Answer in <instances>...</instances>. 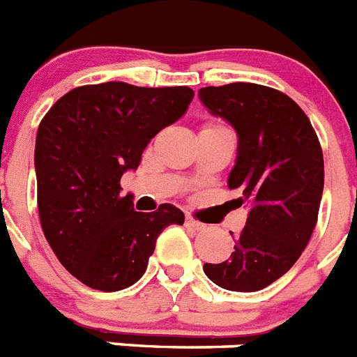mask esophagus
Masks as SVG:
<instances>
[{
    "instance_id": "34e87169",
    "label": "esophagus",
    "mask_w": 357,
    "mask_h": 357,
    "mask_svg": "<svg viewBox=\"0 0 357 357\" xmlns=\"http://www.w3.org/2000/svg\"><path fill=\"white\" fill-rule=\"evenodd\" d=\"M185 225H188V227H191V229H195V231H202L204 227H206L202 222L195 220L193 216H185Z\"/></svg>"
}]
</instances>
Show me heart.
I'll return each instance as SVG.
<instances>
[{
	"instance_id": "b5f03b06",
	"label": "heart",
	"mask_w": 357,
	"mask_h": 357,
	"mask_svg": "<svg viewBox=\"0 0 357 357\" xmlns=\"http://www.w3.org/2000/svg\"><path fill=\"white\" fill-rule=\"evenodd\" d=\"M206 126H216V124H206Z\"/></svg>"
}]
</instances>
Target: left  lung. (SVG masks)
<instances>
[{"label":"left lung","mask_w":357,"mask_h":357,"mask_svg":"<svg viewBox=\"0 0 357 357\" xmlns=\"http://www.w3.org/2000/svg\"><path fill=\"white\" fill-rule=\"evenodd\" d=\"M199 96L238 133L229 188L249 206L242 233H231L229 260L204 264V273L227 291H260L294 266L312 236L325 181L321 144L305 112L280 90L231 83Z\"/></svg>","instance_id":"obj_1"}]
</instances>
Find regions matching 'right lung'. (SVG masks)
I'll return each instance as SVG.
<instances>
[{
	"mask_svg": "<svg viewBox=\"0 0 357 357\" xmlns=\"http://www.w3.org/2000/svg\"><path fill=\"white\" fill-rule=\"evenodd\" d=\"M188 86L142 88L121 81L84 84L56 100L36 139L38 209L52 251L79 282L114 292L141 280L158 234L184 224L172 204L133 209L121 176L148 142L184 115Z\"/></svg>",
	"mask_w": 357,
	"mask_h": 357,
	"instance_id": "1",
	"label": "right lung"
}]
</instances>
